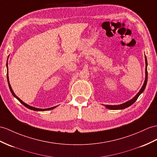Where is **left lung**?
<instances>
[{
	"label": "left lung",
	"mask_w": 157,
	"mask_h": 157,
	"mask_svg": "<svg viewBox=\"0 0 157 157\" xmlns=\"http://www.w3.org/2000/svg\"><path fill=\"white\" fill-rule=\"evenodd\" d=\"M145 63H146V67H145V72H146V77H145V81L144 82L143 84V85L141 88V89L140 90V91L139 92L136 96L134 97L133 98H132L131 100H130L127 102H126L123 104H121L119 105H105L106 108L109 109H111V110H118V109H124L125 108H127L128 106H130L131 105H132L134 102H135L137 98H139V97L140 96V94L143 93L144 91L145 87H146L147 85V78H148V72H147V58L146 56H145Z\"/></svg>",
	"instance_id": "left-lung-1"
}]
</instances>
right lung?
I'll return each instance as SVG.
<instances>
[{
	"label": "right lung",
	"mask_w": 157,
	"mask_h": 157,
	"mask_svg": "<svg viewBox=\"0 0 157 157\" xmlns=\"http://www.w3.org/2000/svg\"><path fill=\"white\" fill-rule=\"evenodd\" d=\"M6 67H7V69H8V64H7V63H6ZM7 80H8L9 86V89H10V92H11V93L13 94V96H14L15 98L18 99V100L19 101V102H20L21 103H22V105H23L24 106H25L26 107H27L28 109L33 110H36V111H44V110H48L53 109H55V107H56V106H54V107H51V108H48V109H37V108H35V107H33V106L28 105L27 104H26V103H25L23 101H22L21 100V99L19 98L17 96V95L14 93V92H13V89H12V88H11L10 85L9 84V76H8V72H7Z\"/></svg>",
	"instance_id": "right-lung-1"
}]
</instances>
